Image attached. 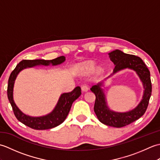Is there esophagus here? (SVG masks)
I'll return each mask as SVG.
<instances>
[{"mask_svg":"<svg viewBox=\"0 0 160 160\" xmlns=\"http://www.w3.org/2000/svg\"><path fill=\"white\" fill-rule=\"evenodd\" d=\"M81 89H82V91L83 92H87L89 90V87H88L87 85H82V87H81Z\"/></svg>","mask_w":160,"mask_h":160,"instance_id":"1","label":"esophagus"}]
</instances>
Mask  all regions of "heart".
I'll return each instance as SVG.
<instances>
[{"label":"heart","mask_w":160,"mask_h":160,"mask_svg":"<svg viewBox=\"0 0 160 160\" xmlns=\"http://www.w3.org/2000/svg\"><path fill=\"white\" fill-rule=\"evenodd\" d=\"M95 69V63L93 61H87L80 64L78 67V71L82 73H88L93 71Z\"/></svg>","instance_id":"heart-1"}]
</instances>
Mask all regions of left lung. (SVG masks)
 I'll return each mask as SVG.
<instances>
[{
    "label": "left lung",
    "mask_w": 160,
    "mask_h": 160,
    "mask_svg": "<svg viewBox=\"0 0 160 160\" xmlns=\"http://www.w3.org/2000/svg\"><path fill=\"white\" fill-rule=\"evenodd\" d=\"M108 54L115 67L111 76L104 80L118 71L129 68L136 71L144 88L143 96L140 103L133 110L127 112H114L108 107L104 91L101 88L104 80L91 88V91L96 95L94 111L98 120L105 125L120 128L137 120L146 112L152 92L150 71L140 57L125 53L119 49H115Z\"/></svg>",
    "instance_id": "left-lung-1"
}]
</instances>
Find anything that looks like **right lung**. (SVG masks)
I'll use <instances>...</instances> for the list:
<instances>
[{
	"instance_id": "add662e5",
	"label": "right lung",
	"mask_w": 160,
	"mask_h": 160,
	"mask_svg": "<svg viewBox=\"0 0 160 160\" xmlns=\"http://www.w3.org/2000/svg\"><path fill=\"white\" fill-rule=\"evenodd\" d=\"M64 61H65V57L60 56L51 60L41 59L23 60L17 64L9 78L8 97L9 102L12 105L13 113L18 121L32 128L36 129V130H45V129L56 127L65 120L71 109V105L81 95V89L80 87H76L69 93L61 94L53 111L45 115L38 117L30 116V115L22 113L16 106L15 102L13 100V96L15 80L17 76L22 70L27 69V68H32L38 65L49 66L50 64H52V66H56L63 63Z\"/></svg>"
}]
</instances>
